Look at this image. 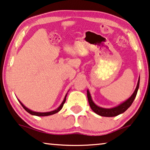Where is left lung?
<instances>
[{"mask_svg":"<svg viewBox=\"0 0 150 150\" xmlns=\"http://www.w3.org/2000/svg\"><path fill=\"white\" fill-rule=\"evenodd\" d=\"M139 81H140V77H139L138 83H137V85L136 89H135L134 93H132V95L128 98V100L123 102L120 105L115 107L111 108H104L100 107L96 105V104L93 102V100L91 99V96L90 95V93L89 90H87V98L88 101H89V104L90 107L93 112H95L96 114L99 115L100 116L102 117H115L118 115L122 114L123 112H124L128 108L131 106V104H132L133 101L136 98L137 91H138L139 87Z\"/></svg>","mask_w":150,"mask_h":150,"instance_id":"obj_1","label":"left lung"}]
</instances>
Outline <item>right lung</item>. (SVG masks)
Instances as JSON below:
<instances>
[{
	"mask_svg": "<svg viewBox=\"0 0 150 150\" xmlns=\"http://www.w3.org/2000/svg\"><path fill=\"white\" fill-rule=\"evenodd\" d=\"M66 97H67V94H66V95H65V98H64V100H63V101L62 103H61V105L59 106V107L57 108L56 110H52V111H50V112H35V111H33V110L28 109V108H26V106H24V104H22V102L20 101L19 100H18V101L20 102V103L21 104V105L22 106V107H23V108H24V109H25L26 111H27V112H28V113L31 114V115H36V116H48V115H51L55 114V113H57V112H58L59 111H60V110H61V108H63V104H64V103L65 102V100H66Z\"/></svg>",
	"mask_w": 150,
	"mask_h": 150,
	"instance_id": "1",
	"label": "right lung"
}]
</instances>
